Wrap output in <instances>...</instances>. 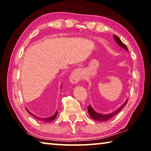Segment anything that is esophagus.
I'll use <instances>...</instances> for the list:
<instances>
[{
  "instance_id": "obj_1",
  "label": "esophagus",
  "mask_w": 151,
  "mask_h": 151,
  "mask_svg": "<svg viewBox=\"0 0 151 151\" xmlns=\"http://www.w3.org/2000/svg\"><path fill=\"white\" fill-rule=\"evenodd\" d=\"M83 77V73L82 71L80 69H76L75 70L72 71V73L70 75V78H69V80L70 82L73 83V84H76L80 81L82 80Z\"/></svg>"
}]
</instances>
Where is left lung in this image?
I'll use <instances>...</instances> for the list:
<instances>
[{
	"mask_svg": "<svg viewBox=\"0 0 151 151\" xmlns=\"http://www.w3.org/2000/svg\"><path fill=\"white\" fill-rule=\"evenodd\" d=\"M113 38H114V39L116 41V42L117 43L118 45H119V46H121L122 48H124L125 50H127V51H128V49H127V46L122 42V40H120V39L118 38L117 36L113 35ZM127 100L126 102H125L124 104H123V105L122 106H120V107L118 109L115 111L114 112L109 113V114H102V113H97L96 111H95L93 109V108L92 107L91 105L88 106V112L90 117H91L92 119H93L94 120H96V121H98V122H106L107 120L110 119L111 118H112L113 116L117 115V113H119V111H121L125 106H126V105L127 104Z\"/></svg>",
	"mask_w": 151,
	"mask_h": 151,
	"instance_id": "8db88e82",
	"label": "left lung"
}]
</instances>
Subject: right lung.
<instances>
[{
	"label": "right lung",
	"instance_id": "1",
	"mask_svg": "<svg viewBox=\"0 0 151 151\" xmlns=\"http://www.w3.org/2000/svg\"><path fill=\"white\" fill-rule=\"evenodd\" d=\"M26 110H27V113H29V114L33 116V117H34L35 118H36L37 119L39 120V121H41V122H45V123H50V122H52L53 120H54V119H55V118H56L57 115V114H58V112L57 111V112L55 113V114L54 115L51 116V117H46V118H42V117H38V116H36V115H34L33 113H32L31 112H29V111L28 110H27V109H26Z\"/></svg>",
	"mask_w": 151,
	"mask_h": 151
}]
</instances>
